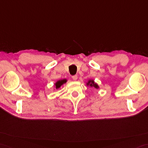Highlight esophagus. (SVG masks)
<instances>
[{"label":"esophagus","instance_id":"34e87169","mask_svg":"<svg viewBox=\"0 0 148 148\" xmlns=\"http://www.w3.org/2000/svg\"><path fill=\"white\" fill-rule=\"evenodd\" d=\"M73 79L74 81H76L77 79V75H73Z\"/></svg>","mask_w":148,"mask_h":148}]
</instances>
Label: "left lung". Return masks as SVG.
<instances>
[{
    "label": "left lung",
    "mask_w": 148,
    "mask_h": 148,
    "mask_svg": "<svg viewBox=\"0 0 148 148\" xmlns=\"http://www.w3.org/2000/svg\"><path fill=\"white\" fill-rule=\"evenodd\" d=\"M86 85L87 86H90V87H94L96 89L99 88L98 85L97 83H95L94 80H92V79H90V80H89L88 82L86 83Z\"/></svg>",
    "instance_id": "8db88e82"
}]
</instances>
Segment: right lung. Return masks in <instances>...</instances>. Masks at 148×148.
I'll use <instances>...</instances> for the list:
<instances>
[{
  "label": "right lung",
  "mask_w": 148,
  "mask_h": 148,
  "mask_svg": "<svg viewBox=\"0 0 148 148\" xmlns=\"http://www.w3.org/2000/svg\"><path fill=\"white\" fill-rule=\"evenodd\" d=\"M67 82V79H60L57 81L56 83H55V86H56V89H58L60 88V86L62 85H63L64 84L66 83Z\"/></svg>",
  "instance_id": "obj_1"
}]
</instances>
